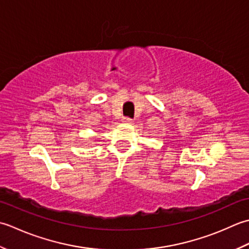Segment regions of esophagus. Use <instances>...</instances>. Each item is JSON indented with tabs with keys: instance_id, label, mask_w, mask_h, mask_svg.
I'll list each match as a JSON object with an SVG mask.
<instances>
[{
	"instance_id": "esophagus-1",
	"label": "esophagus",
	"mask_w": 249,
	"mask_h": 249,
	"mask_svg": "<svg viewBox=\"0 0 249 249\" xmlns=\"http://www.w3.org/2000/svg\"><path fill=\"white\" fill-rule=\"evenodd\" d=\"M121 121H123L124 124H131L132 123V119L128 118V117H124L123 119H121Z\"/></svg>"
}]
</instances>
